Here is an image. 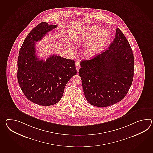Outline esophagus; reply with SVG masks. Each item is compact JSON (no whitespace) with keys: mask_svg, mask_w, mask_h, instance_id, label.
Here are the masks:
<instances>
[{"mask_svg":"<svg viewBox=\"0 0 153 153\" xmlns=\"http://www.w3.org/2000/svg\"><path fill=\"white\" fill-rule=\"evenodd\" d=\"M76 68L77 71L78 72L79 69L80 68V62H79V61H77V62H76Z\"/></svg>","mask_w":153,"mask_h":153,"instance_id":"34e87169","label":"esophagus"}]
</instances>
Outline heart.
<instances>
[{
  "instance_id": "obj_1",
  "label": "heart",
  "mask_w": 153,
  "mask_h": 153,
  "mask_svg": "<svg viewBox=\"0 0 153 153\" xmlns=\"http://www.w3.org/2000/svg\"><path fill=\"white\" fill-rule=\"evenodd\" d=\"M110 39L108 32L92 25L74 34L72 41L77 46H85L89 43L84 51L87 59L93 58L105 48Z\"/></svg>"
}]
</instances>
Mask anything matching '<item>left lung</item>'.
Wrapping results in <instances>:
<instances>
[{
  "instance_id": "8db88e82",
  "label": "left lung",
  "mask_w": 153,
  "mask_h": 153,
  "mask_svg": "<svg viewBox=\"0 0 153 153\" xmlns=\"http://www.w3.org/2000/svg\"><path fill=\"white\" fill-rule=\"evenodd\" d=\"M134 62L129 43L117 28L108 50L81 62L78 74L87 102L106 107L122 100L132 83Z\"/></svg>"
}]
</instances>
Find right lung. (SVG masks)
<instances>
[{
    "instance_id": "right-lung-1",
    "label": "right lung",
    "mask_w": 153,
    "mask_h": 153,
    "mask_svg": "<svg viewBox=\"0 0 153 153\" xmlns=\"http://www.w3.org/2000/svg\"><path fill=\"white\" fill-rule=\"evenodd\" d=\"M56 27L47 22L38 24L27 35L19 54V84L26 97L39 105H52L59 102L65 85L77 74L73 60L56 55L46 60L37 56L35 43Z\"/></svg>"
}]
</instances>
